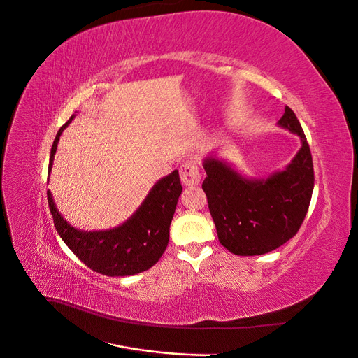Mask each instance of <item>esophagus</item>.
<instances>
[{"instance_id": "esophagus-1", "label": "esophagus", "mask_w": 358, "mask_h": 358, "mask_svg": "<svg viewBox=\"0 0 358 358\" xmlns=\"http://www.w3.org/2000/svg\"><path fill=\"white\" fill-rule=\"evenodd\" d=\"M180 179L182 183L187 187H192V185H199L200 183V169L196 161L188 159L183 162L180 166Z\"/></svg>"}]
</instances>
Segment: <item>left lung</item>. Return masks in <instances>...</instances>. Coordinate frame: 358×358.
I'll return each mask as SVG.
<instances>
[{
    "mask_svg": "<svg viewBox=\"0 0 358 358\" xmlns=\"http://www.w3.org/2000/svg\"><path fill=\"white\" fill-rule=\"evenodd\" d=\"M300 137L301 148L289 164L268 178L249 179L224 159L206 157L203 191L218 239L236 255H262L296 236L313 191L312 155L296 113L288 106L279 119Z\"/></svg>",
    "mask_w": 358,
    "mask_h": 358,
    "instance_id": "left-lung-1",
    "label": "left lung"
}]
</instances>
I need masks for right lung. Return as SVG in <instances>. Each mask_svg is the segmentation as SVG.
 I'll list each match as a JSON object with an SVG mask.
<instances>
[{
  "instance_id": "add662e5",
  "label": "right lung",
  "mask_w": 358,
  "mask_h": 358,
  "mask_svg": "<svg viewBox=\"0 0 358 358\" xmlns=\"http://www.w3.org/2000/svg\"><path fill=\"white\" fill-rule=\"evenodd\" d=\"M73 117L74 115L59 128L53 140L49 173L59 137ZM180 192L179 173L175 170L155 183L143 203L124 224L101 231L74 229L62 218L50 191H48V201L58 234L83 264L106 276H131L152 267L164 254Z\"/></svg>"
}]
</instances>
